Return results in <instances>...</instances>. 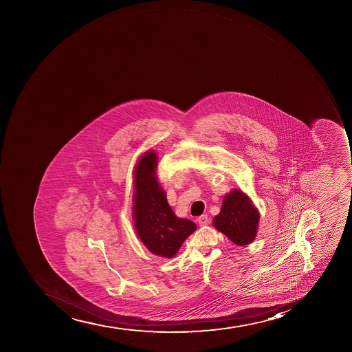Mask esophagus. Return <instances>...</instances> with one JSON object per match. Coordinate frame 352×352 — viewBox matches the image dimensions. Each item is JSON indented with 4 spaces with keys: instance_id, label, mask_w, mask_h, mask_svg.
<instances>
[{
    "instance_id": "34e87169",
    "label": "esophagus",
    "mask_w": 352,
    "mask_h": 352,
    "mask_svg": "<svg viewBox=\"0 0 352 352\" xmlns=\"http://www.w3.org/2000/svg\"><path fill=\"white\" fill-rule=\"evenodd\" d=\"M198 223H199V226H206V225L209 223V218L207 215H201L199 218H198Z\"/></svg>"
}]
</instances>
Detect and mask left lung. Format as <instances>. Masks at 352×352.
Instances as JSON below:
<instances>
[{
  "instance_id": "1",
  "label": "left lung",
  "mask_w": 352,
  "mask_h": 352,
  "mask_svg": "<svg viewBox=\"0 0 352 352\" xmlns=\"http://www.w3.org/2000/svg\"><path fill=\"white\" fill-rule=\"evenodd\" d=\"M258 210L245 193L233 190L226 195L219 215L214 218V225L234 244L248 245L254 240L258 230Z\"/></svg>"
}]
</instances>
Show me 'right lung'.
I'll use <instances>...</instances> for the list:
<instances>
[{
  "label": "right lung",
  "instance_id": "obj_1",
  "mask_svg": "<svg viewBox=\"0 0 352 352\" xmlns=\"http://www.w3.org/2000/svg\"><path fill=\"white\" fill-rule=\"evenodd\" d=\"M156 166L155 153L147 152L135 168V226L140 241L151 252L172 258L197 230V225L175 215L154 175Z\"/></svg>",
  "mask_w": 352,
  "mask_h": 352
}]
</instances>
